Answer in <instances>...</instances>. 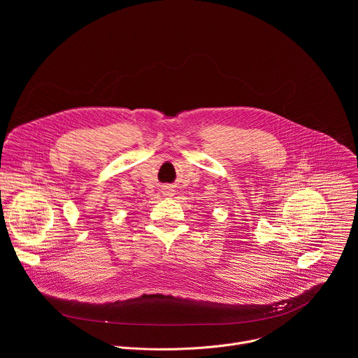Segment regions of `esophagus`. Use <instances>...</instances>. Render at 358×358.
<instances>
[{
  "label": "esophagus",
  "instance_id": "34e87169",
  "mask_svg": "<svg viewBox=\"0 0 358 358\" xmlns=\"http://www.w3.org/2000/svg\"><path fill=\"white\" fill-rule=\"evenodd\" d=\"M170 195H171V194H170Z\"/></svg>",
  "mask_w": 358,
  "mask_h": 358
}]
</instances>
